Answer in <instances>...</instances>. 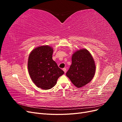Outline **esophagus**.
<instances>
[{
    "label": "esophagus",
    "mask_w": 122,
    "mask_h": 122,
    "mask_svg": "<svg viewBox=\"0 0 122 122\" xmlns=\"http://www.w3.org/2000/svg\"><path fill=\"white\" fill-rule=\"evenodd\" d=\"M63 71H64V72H65V73H66V72H67V69H66V68H63Z\"/></svg>",
    "instance_id": "esophagus-1"
}]
</instances>
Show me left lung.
I'll return each instance as SVG.
<instances>
[{
  "label": "left lung",
  "mask_w": 122,
  "mask_h": 122,
  "mask_svg": "<svg viewBox=\"0 0 122 122\" xmlns=\"http://www.w3.org/2000/svg\"><path fill=\"white\" fill-rule=\"evenodd\" d=\"M96 71L94 58L87 49L77 50L72 56V64L66 75L76 87L79 88L89 83Z\"/></svg>",
  "instance_id": "left-lung-1"
}]
</instances>
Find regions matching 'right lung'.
<instances>
[{
    "mask_svg": "<svg viewBox=\"0 0 122 122\" xmlns=\"http://www.w3.org/2000/svg\"><path fill=\"white\" fill-rule=\"evenodd\" d=\"M53 50L49 46L36 48L28 57V70L34 83L39 88L49 90L52 88L64 72L52 60Z\"/></svg>",
    "mask_w": 122,
    "mask_h": 122,
    "instance_id": "add662e5",
    "label": "right lung"
}]
</instances>
